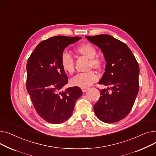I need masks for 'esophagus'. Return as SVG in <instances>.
<instances>
[{
	"label": "esophagus",
	"instance_id": "1",
	"mask_svg": "<svg viewBox=\"0 0 156 156\" xmlns=\"http://www.w3.org/2000/svg\"><path fill=\"white\" fill-rule=\"evenodd\" d=\"M81 89H82V91H83V92H86V91H87V90L89 89V87H81Z\"/></svg>",
	"mask_w": 156,
	"mask_h": 156
}]
</instances>
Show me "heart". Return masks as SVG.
<instances>
[{
	"mask_svg": "<svg viewBox=\"0 0 156 156\" xmlns=\"http://www.w3.org/2000/svg\"><path fill=\"white\" fill-rule=\"evenodd\" d=\"M75 51L79 55L89 59V68H94L101 70L104 66L103 58L97 55L96 47L90 43H82L75 48ZM61 66L63 70L67 74L72 75L75 71L74 58L69 53L64 52L61 56ZM98 77L96 72L91 70L85 73H80L71 80V83L74 86L87 87L92 85L98 80Z\"/></svg>",
	"mask_w": 156,
	"mask_h": 156,
	"instance_id": "heart-1",
	"label": "heart"
}]
</instances>
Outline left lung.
Listing matches in <instances>:
<instances>
[{
    "mask_svg": "<svg viewBox=\"0 0 156 156\" xmlns=\"http://www.w3.org/2000/svg\"><path fill=\"white\" fill-rule=\"evenodd\" d=\"M102 50L106 65L99 84L110 86L101 89L94 105L96 115L102 122L112 123L130 112L139 89V66L128 46L109 34L86 36Z\"/></svg>",
    "mask_w": 156,
    "mask_h": 156,
    "instance_id": "obj_1",
    "label": "left lung"
}]
</instances>
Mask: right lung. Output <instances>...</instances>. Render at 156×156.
Here are the masks:
<instances>
[{
  "label": "right lung",
  "instance_id": "add662e5",
  "mask_svg": "<svg viewBox=\"0 0 156 156\" xmlns=\"http://www.w3.org/2000/svg\"><path fill=\"white\" fill-rule=\"evenodd\" d=\"M81 38L56 36L40 42L26 64V89L35 110L50 123H61L71 116L82 92L74 86L65 90L68 77L61 66L63 50Z\"/></svg>",
  "mask_w": 156,
  "mask_h": 156
}]
</instances>
